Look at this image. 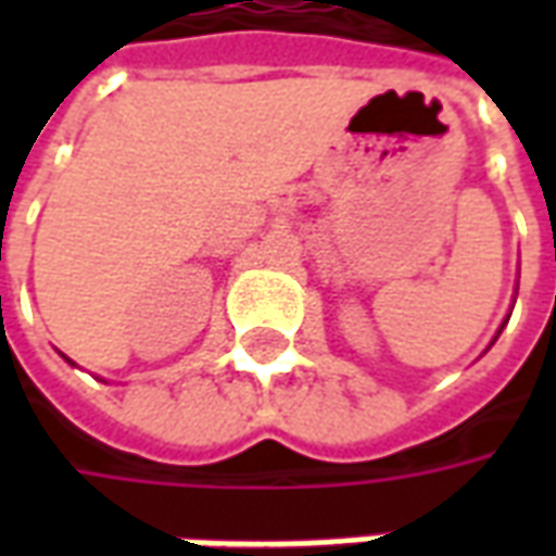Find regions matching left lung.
<instances>
[{"label":"left lung","mask_w":556,"mask_h":556,"mask_svg":"<svg viewBox=\"0 0 556 556\" xmlns=\"http://www.w3.org/2000/svg\"><path fill=\"white\" fill-rule=\"evenodd\" d=\"M501 330H503V327H501ZM501 330H497V333H501Z\"/></svg>","instance_id":"8db88e82"}]
</instances>
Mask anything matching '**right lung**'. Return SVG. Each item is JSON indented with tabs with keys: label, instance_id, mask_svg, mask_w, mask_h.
I'll list each match as a JSON object with an SVG mask.
<instances>
[{
	"label": "right lung",
	"instance_id": "right-lung-1",
	"mask_svg": "<svg viewBox=\"0 0 556 556\" xmlns=\"http://www.w3.org/2000/svg\"><path fill=\"white\" fill-rule=\"evenodd\" d=\"M65 361H67V357H65Z\"/></svg>",
	"mask_w": 556,
	"mask_h": 556
}]
</instances>
